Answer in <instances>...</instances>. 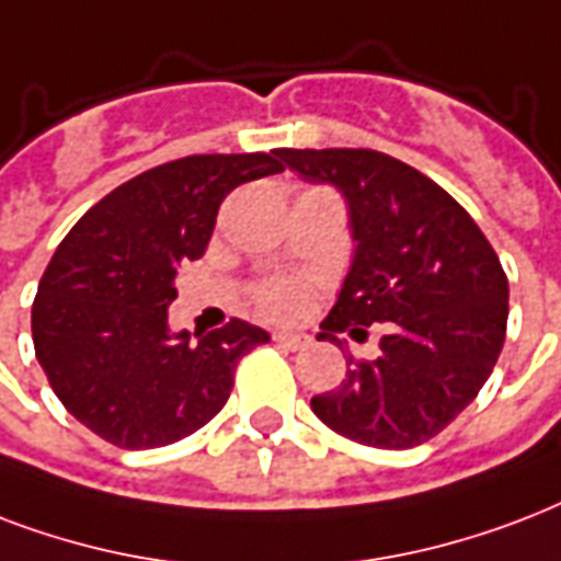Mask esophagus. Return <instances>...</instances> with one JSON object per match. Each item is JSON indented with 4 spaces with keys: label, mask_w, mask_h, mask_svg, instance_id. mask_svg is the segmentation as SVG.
Instances as JSON below:
<instances>
[{
    "label": "esophagus",
    "mask_w": 561,
    "mask_h": 561,
    "mask_svg": "<svg viewBox=\"0 0 561 561\" xmlns=\"http://www.w3.org/2000/svg\"><path fill=\"white\" fill-rule=\"evenodd\" d=\"M272 342L286 351H301L310 345V336H307V333H293V330H275V333H272Z\"/></svg>",
    "instance_id": "esophagus-1"
}]
</instances>
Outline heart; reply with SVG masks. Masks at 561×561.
Instances as JSON below:
<instances>
[{
    "label": "heart",
    "instance_id": "obj_1",
    "mask_svg": "<svg viewBox=\"0 0 561 561\" xmlns=\"http://www.w3.org/2000/svg\"><path fill=\"white\" fill-rule=\"evenodd\" d=\"M254 301L275 319H295L307 307V289L298 280H268L254 293Z\"/></svg>",
    "mask_w": 561,
    "mask_h": 561
}]
</instances>
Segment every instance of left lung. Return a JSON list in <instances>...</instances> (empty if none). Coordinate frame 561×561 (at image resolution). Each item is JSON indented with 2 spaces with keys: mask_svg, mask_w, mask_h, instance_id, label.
Instances as JSON below:
<instances>
[{
  "mask_svg": "<svg viewBox=\"0 0 561 561\" xmlns=\"http://www.w3.org/2000/svg\"><path fill=\"white\" fill-rule=\"evenodd\" d=\"M286 167L340 186L354 225V263L319 340L368 336L383 324L380 357L345 354L336 389L312 412L359 445L403 450L474 401L506 340L510 280L462 204L403 160L375 149H277Z\"/></svg>",
  "mask_w": 561,
  "mask_h": 561,
  "instance_id": "8db88e82",
  "label": "left lung"
}]
</instances>
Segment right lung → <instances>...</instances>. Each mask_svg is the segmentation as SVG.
<instances>
[{
    "label": "right lung",
    "mask_w": 561,
    "mask_h": 561,
    "mask_svg": "<svg viewBox=\"0 0 561 561\" xmlns=\"http://www.w3.org/2000/svg\"><path fill=\"white\" fill-rule=\"evenodd\" d=\"M280 154H190L125 181L76 221L43 272L34 354L58 401L125 450L172 445L225 407L263 328L169 333L175 275L207 249L225 195L284 172Z\"/></svg>",
    "instance_id": "add662e5"
}]
</instances>
